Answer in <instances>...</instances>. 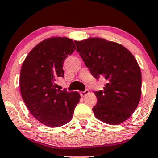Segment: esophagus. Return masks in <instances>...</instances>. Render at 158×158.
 <instances>
[{"label":"esophagus","mask_w":158,"mask_h":158,"mask_svg":"<svg viewBox=\"0 0 158 158\" xmlns=\"http://www.w3.org/2000/svg\"><path fill=\"white\" fill-rule=\"evenodd\" d=\"M89 94V90H85V91H81L80 92V95L81 97H85V96H86L87 94Z\"/></svg>","instance_id":"obj_1"}]
</instances>
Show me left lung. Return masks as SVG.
<instances>
[{
	"label": "left lung",
	"mask_w": 158,
	"mask_h": 158,
	"mask_svg": "<svg viewBox=\"0 0 158 158\" xmlns=\"http://www.w3.org/2000/svg\"><path fill=\"white\" fill-rule=\"evenodd\" d=\"M74 42L93 77L106 80L104 90L94 92V116L109 125L124 122L135 112L141 97L142 76L135 56L123 45L102 38Z\"/></svg>",
	"instance_id": "obj_1"
}]
</instances>
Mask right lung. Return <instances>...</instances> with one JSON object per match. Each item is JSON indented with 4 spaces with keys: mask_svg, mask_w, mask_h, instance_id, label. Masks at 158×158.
I'll use <instances>...</instances> for the list:
<instances>
[{
    "mask_svg": "<svg viewBox=\"0 0 158 158\" xmlns=\"http://www.w3.org/2000/svg\"><path fill=\"white\" fill-rule=\"evenodd\" d=\"M76 46L66 37L41 41L29 52L20 73V89L27 108L44 126L56 128L71 120L80 99L77 91L56 89V80L64 77L63 63Z\"/></svg>",
    "mask_w": 158,
    "mask_h": 158,
    "instance_id": "right-lung-1",
    "label": "right lung"
}]
</instances>
